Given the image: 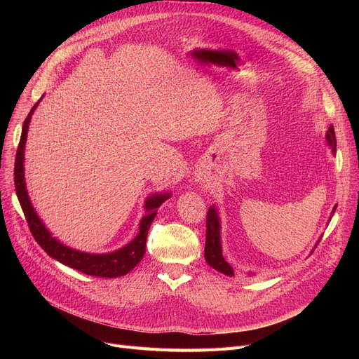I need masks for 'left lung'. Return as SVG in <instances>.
Returning <instances> with one entry per match:
<instances>
[{"label":"left lung","instance_id":"left-lung-1","mask_svg":"<svg viewBox=\"0 0 359 359\" xmlns=\"http://www.w3.org/2000/svg\"><path fill=\"white\" fill-rule=\"evenodd\" d=\"M325 140H327L328 147L331 148L332 154H335L337 151V140H335V132L334 127L330 126L327 135H325ZM335 208L331 212V217L334 215ZM330 217V222H331ZM319 244V240L316 245ZM205 260L211 268H214L219 273L227 276V277H233L235 276V268L232 264L227 260L223 255V248H222V223H220V217L219 212H217L215 205H211L208 214H206V241H205ZM248 276H253V273H248Z\"/></svg>","mask_w":359,"mask_h":359}]
</instances>
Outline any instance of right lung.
<instances>
[{
  "label": "right lung",
  "mask_w": 359,
  "mask_h": 359,
  "mask_svg": "<svg viewBox=\"0 0 359 359\" xmlns=\"http://www.w3.org/2000/svg\"><path fill=\"white\" fill-rule=\"evenodd\" d=\"M43 99V97H41ZM40 99V100H41ZM40 100L32 106L28 116L25 118L24 126H22V135H20L18 153H16V161H15V187L16 194L20 206H22V211L25 219L28 222L29 231L34 236V240L39 243V245L45 250V252L52 257L58 260L62 265H67L76 271H81V273L93 277H107V278H115L121 277L130 273L140 260H142L145 255V245H147V236L149 226L156 219L157 211L160 205L170 198L169 191L163 193H154L145 199L144 208L145 215L142 217L139 224V232L133 238L132 241L126 244L124 247L115 250L111 253H85L79 252V250L72 248L60 243L57 238H53L52 233L48 231V227L43 224L40 217L37 215L34 206H32L27 186H25V168H24V160H25V144H27V133L28 127L31 123V116L34 114L36 107L39 106Z\"/></svg>",
  "instance_id": "1"
}]
</instances>
